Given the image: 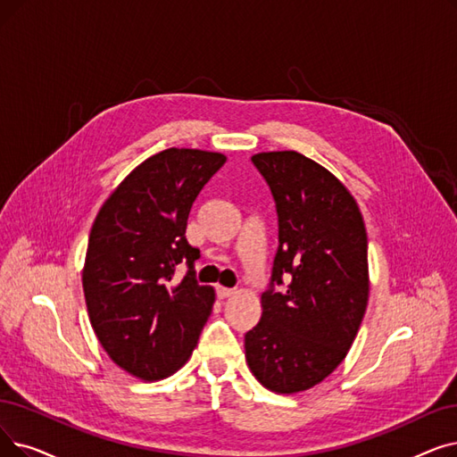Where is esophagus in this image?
<instances>
[{
  "mask_svg": "<svg viewBox=\"0 0 457 457\" xmlns=\"http://www.w3.org/2000/svg\"><path fill=\"white\" fill-rule=\"evenodd\" d=\"M216 293H218V296H220V299H228V296L235 295V289H231V287H222V286H218V287H216Z\"/></svg>",
  "mask_w": 457,
  "mask_h": 457,
  "instance_id": "obj_1",
  "label": "esophagus"
}]
</instances>
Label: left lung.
Returning <instances> with one entry per match:
<instances>
[{
	"mask_svg": "<svg viewBox=\"0 0 457 457\" xmlns=\"http://www.w3.org/2000/svg\"><path fill=\"white\" fill-rule=\"evenodd\" d=\"M252 164L270 188L278 250L262 320L245 334L250 370L269 390L321 383L345 359L368 304V237L359 205L323 166L295 151Z\"/></svg>",
	"mask_w": 457,
	"mask_h": 457,
	"instance_id": "8db88e82",
	"label": "left lung"
}]
</instances>
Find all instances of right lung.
Returning a JSON list of instances; mask_svg holds the SVG:
<instances>
[{"mask_svg": "<svg viewBox=\"0 0 457 457\" xmlns=\"http://www.w3.org/2000/svg\"><path fill=\"white\" fill-rule=\"evenodd\" d=\"M226 156L170 147L115 188L91 228L84 295L91 327L110 359L140 379L179 370L212 312L214 289L195 280L200 250L187 241L197 194ZM181 262L187 274L172 282Z\"/></svg>", "mask_w": 457, "mask_h": 457, "instance_id": "right-lung-1", "label": "right lung"}]
</instances>
